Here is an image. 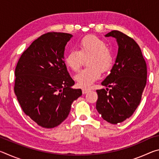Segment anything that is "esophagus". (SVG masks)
Listing matches in <instances>:
<instances>
[{
	"label": "esophagus",
	"mask_w": 159,
	"mask_h": 159,
	"mask_svg": "<svg viewBox=\"0 0 159 159\" xmlns=\"http://www.w3.org/2000/svg\"><path fill=\"white\" fill-rule=\"evenodd\" d=\"M88 91H89V90L88 89H86V88H83V89H82V93L83 94H86L87 93Z\"/></svg>",
	"instance_id": "obj_1"
}]
</instances>
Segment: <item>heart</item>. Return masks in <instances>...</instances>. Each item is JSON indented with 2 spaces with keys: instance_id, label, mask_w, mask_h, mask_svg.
Listing matches in <instances>:
<instances>
[{
  "instance_id": "b5f03b06",
  "label": "heart",
  "mask_w": 159,
  "mask_h": 159,
  "mask_svg": "<svg viewBox=\"0 0 159 159\" xmlns=\"http://www.w3.org/2000/svg\"><path fill=\"white\" fill-rule=\"evenodd\" d=\"M88 67L83 69L75 76L78 85L88 88L98 80L103 73L111 70L114 62V56L107 43L99 37L90 35L80 40L77 50H72L64 57L67 67L74 71H79L83 60Z\"/></svg>"
}]
</instances>
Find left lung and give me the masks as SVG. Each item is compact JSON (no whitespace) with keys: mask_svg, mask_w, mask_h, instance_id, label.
I'll list each match as a JSON object with an SVG mask.
<instances>
[{"mask_svg":"<svg viewBox=\"0 0 159 159\" xmlns=\"http://www.w3.org/2000/svg\"><path fill=\"white\" fill-rule=\"evenodd\" d=\"M105 36L116 39L118 51L111 74L102 83L107 88L96 90V109L104 120L117 124L130 118L140 103L147 83V67L134 39L116 30Z\"/></svg>","mask_w":159,"mask_h":159,"instance_id":"1","label":"left lung"}]
</instances>
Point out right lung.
<instances>
[{
    "label": "right lung",
    "instance_id": "right-lung-1",
    "mask_svg": "<svg viewBox=\"0 0 159 159\" xmlns=\"http://www.w3.org/2000/svg\"><path fill=\"white\" fill-rule=\"evenodd\" d=\"M72 35L48 32L21 55L15 68L14 91L26 115L38 125L52 128L68 116L71 104L82 95L73 89L64 60V48Z\"/></svg>",
    "mask_w": 159,
    "mask_h": 159
}]
</instances>
